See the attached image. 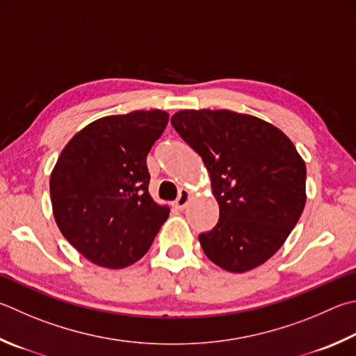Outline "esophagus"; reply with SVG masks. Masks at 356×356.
Masks as SVG:
<instances>
[{"label":"esophagus","mask_w":356,"mask_h":356,"mask_svg":"<svg viewBox=\"0 0 356 356\" xmlns=\"http://www.w3.org/2000/svg\"><path fill=\"white\" fill-rule=\"evenodd\" d=\"M188 200H190V191H186V190H182L180 191V195H179V197L174 200L172 202V205L176 207L177 210H182L184 207L188 204Z\"/></svg>","instance_id":"1"}]
</instances>
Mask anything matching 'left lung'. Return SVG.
<instances>
[{
  "instance_id": "left-lung-1",
  "label": "left lung",
  "mask_w": 356,
  "mask_h": 356,
  "mask_svg": "<svg viewBox=\"0 0 356 356\" xmlns=\"http://www.w3.org/2000/svg\"><path fill=\"white\" fill-rule=\"evenodd\" d=\"M171 124L200 157L219 204V221L199 235L205 255L229 273L269 260L305 207V161L285 134L257 116L180 111Z\"/></svg>"
}]
</instances>
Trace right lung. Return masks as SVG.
Here are the masks:
<instances>
[{"instance_id":"obj_1","label":"right lung","mask_w":356,"mask_h":356,"mask_svg":"<svg viewBox=\"0 0 356 356\" xmlns=\"http://www.w3.org/2000/svg\"><path fill=\"white\" fill-rule=\"evenodd\" d=\"M168 118L157 108L104 116L77 132L57 159L49 180L56 222L98 266L138 261L170 215L149 195L146 165Z\"/></svg>"}]
</instances>
